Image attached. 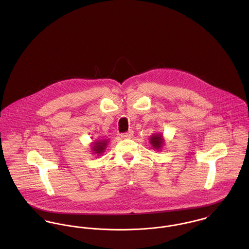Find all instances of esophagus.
<instances>
[{
  "label": "esophagus",
  "mask_w": 249,
  "mask_h": 249,
  "mask_svg": "<svg viewBox=\"0 0 249 249\" xmlns=\"http://www.w3.org/2000/svg\"><path fill=\"white\" fill-rule=\"evenodd\" d=\"M121 136H122V138H124V139H130V138H132V136H133V131H132V130H128L127 132L123 133Z\"/></svg>",
  "instance_id": "1"
}]
</instances>
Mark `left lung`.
<instances>
[{
  "mask_svg": "<svg viewBox=\"0 0 249 249\" xmlns=\"http://www.w3.org/2000/svg\"><path fill=\"white\" fill-rule=\"evenodd\" d=\"M163 139H162V135L160 134H156V135H153L150 139V143L152 144V146L156 149H159L161 148L162 144H163Z\"/></svg>",
  "mask_w": 249,
  "mask_h": 249,
  "instance_id": "left-lung-1",
  "label": "left lung"
}]
</instances>
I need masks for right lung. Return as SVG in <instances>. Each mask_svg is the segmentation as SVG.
Listing matches in <instances>:
<instances>
[{
    "label": "right lung",
    "mask_w": 249,
    "mask_h": 249,
    "mask_svg": "<svg viewBox=\"0 0 249 249\" xmlns=\"http://www.w3.org/2000/svg\"><path fill=\"white\" fill-rule=\"evenodd\" d=\"M107 141L106 140H103V141H96L93 143V150L95 151V153H98V154H101L104 152V150L106 149L107 144Z\"/></svg>",
    "instance_id": "obj_1"
}]
</instances>
